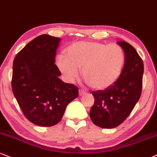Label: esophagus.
I'll return each mask as SVG.
<instances>
[{
    "label": "esophagus",
    "mask_w": 157,
    "mask_h": 157,
    "mask_svg": "<svg viewBox=\"0 0 157 157\" xmlns=\"http://www.w3.org/2000/svg\"><path fill=\"white\" fill-rule=\"evenodd\" d=\"M86 90H84L80 89V90H79V95H80V96L84 95V94H86Z\"/></svg>",
    "instance_id": "34e87169"
}]
</instances>
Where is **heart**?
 <instances>
[{
	"instance_id": "heart-1",
	"label": "heart",
	"mask_w": 157,
	"mask_h": 157,
	"mask_svg": "<svg viewBox=\"0 0 157 157\" xmlns=\"http://www.w3.org/2000/svg\"><path fill=\"white\" fill-rule=\"evenodd\" d=\"M67 56L58 55L56 64L69 81L77 79L82 69L84 80L90 88L103 90L113 86L121 75L126 56L121 45L80 41L67 49Z\"/></svg>"
}]
</instances>
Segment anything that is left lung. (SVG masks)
Masks as SVG:
<instances>
[{
  "mask_svg": "<svg viewBox=\"0 0 157 157\" xmlns=\"http://www.w3.org/2000/svg\"><path fill=\"white\" fill-rule=\"evenodd\" d=\"M124 49L126 60L122 74L113 86L92 91L94 104L90 117L95 125L105 129L119 126L126 119L140 97L144 66L142 58L131 44L117 41Z\"/></svg>",
  "mask_w": 157,
  "mask_h": 157,
  "instance_id": "left-lung-1",
  "label": "left lung"
}]
</instances>
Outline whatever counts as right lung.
Returning a JSON list of instances; mask_svg holds the SVG:
<instances>
[{
    "label": "right lung",
    "mask_w": 157,
    "mask_h": 157,
    "mask_svg": "<svg viewBox=\"0 0 157 157\" xmlns=\"http://www.w3.org/2000/svg\"><path fill=\"white\" fill-rule=\"evenodd\" d=\"M60 38L43 34L17 54L13 63L12 91L24 116L33 124L52 126L61 120L78 88L66 83L55 64Z\"/></svg>",
    "instance_id": "add662e5"
}]
</instances>
